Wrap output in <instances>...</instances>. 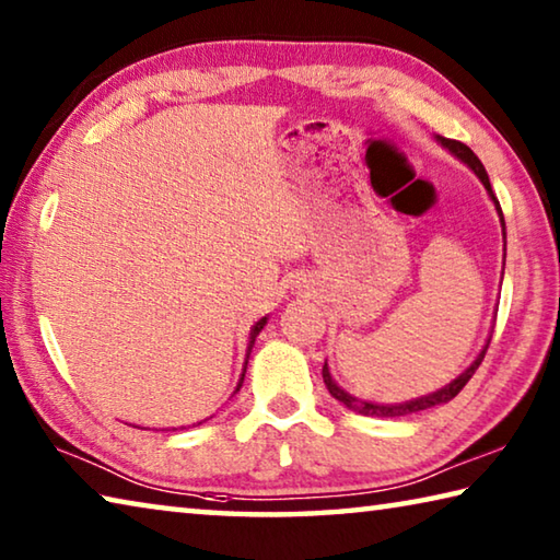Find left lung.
<instances>
[{
  "instance_id": "left-lung-1",
  "label": "left lung",
  "mask_w": 560,
  "mask_h": 560,
  "mask_svg": "<svg viewBox=\"0 0 560 560\" xmlns=\"http://www.w3.org/2000/svg\"><path fill=\"white\" fill-rule=\"evenodd\" d=\"M438 143H440L442 148H447L452 155H457L464 165H469V167L474 170V175H477V177L481 179V185L487 187V192H489V197H491V202H494L497 212H499L501 230H504V246H506V226H504V214H501L499 200H497V197H494V189H491L489 175H487L485 165H481V160L471 153V148H467V145H464V143H459V140H450V138H442V136H438ZM487 348H489V340H487V346L481 348V353L477 355V360H474V363L467 368V371H464L462 375L454 377V381H452L450 385L440 387L438 393H430V395L415 397V400L397 402V405H377V402H365V400H358V397H353V395H350V393H346L343 387H340V385L334 381V375H330V371H328V363H324V383H326V387H328V393L334 395L338 402H343V405L348 407V410H355V412L365 415V417H405V415H412V412L430 410V407H434V405H444V402H450L452 397H457V395H459V390H462V387L469 383V377H471L474 373H477V368L481 365V360H485V355H487Z\"/></svg>"
}]
</instances>
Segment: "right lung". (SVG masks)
Wrapping results in <instances>:
<instances>
[{"label":"right lung","instance_id":"obj_1","mask_svg":"<svg viewBox=\"0 0 560 560\" xmlns=\"http://www.w3.org/2000/svg\"><path fill=\"white\" fill-rule=\"evenodd\" d=\"M264 326H267V316H264V318H259L257 320V324H254L252 326V334H249V348H246V360H244V371H242V377H240V383H236V390L234 393H240V387H242V383H244V373H246V363H249V353H252V346H254V340H257V336L261 334V328ZM205 422V420H202ZM202 422H197V424H202ZM192 428H195V424H192ZM140 430H143V428H140ZM175 430V428H173Z\"/></svg>","mask_w":560,"mask_h":560}]
</instances>
